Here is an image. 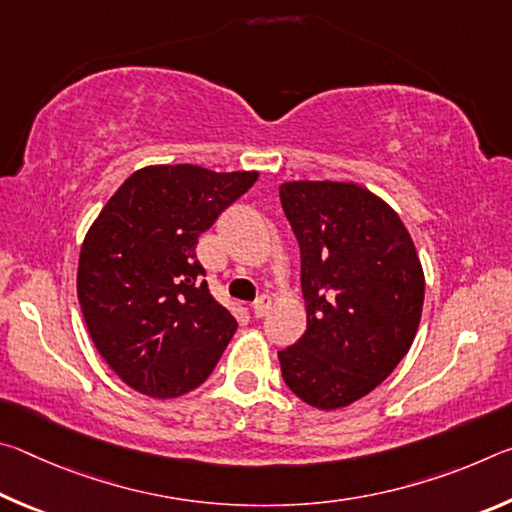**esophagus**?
I'll return each mask as SVG.
<instances>
[{
	"label": "esophagus",
	"instance_id": "obj_1",
	"mask_svg": "<svg viewBox=\"0 0 512 512\" xmlns=\"http://www.w3.org/2000/svg\"><path fill=\"white\" fill-rule=\"evenodd\" d=\"M268 307H271V300H268L266 296L257 298V300L253 302V316H255V318H264V316L268 314Z\"/></svg>",
	"mask_w": 512,
	"mask_h": 512
}]
</instances>
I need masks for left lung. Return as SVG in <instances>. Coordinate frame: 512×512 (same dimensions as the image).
I'll return each instance as SVG.
<instances>
[{"label":"left lung","mask_w":512,"mask_h":512,"mask_svg":"<svg viewBox=\"0 0 512 512\" xmlns=\"http://www.w3.org/2000/svg\"><path fill=\"white\" fill-rule=\"evenodd\" d=\"M300 246L307 329L277 352L302 402L332 411L361 400L409 352L418 332L424 273L391 207L354 183L280 185Z\"/></svg>","instance_id":"8db88e82"}]
</instances>
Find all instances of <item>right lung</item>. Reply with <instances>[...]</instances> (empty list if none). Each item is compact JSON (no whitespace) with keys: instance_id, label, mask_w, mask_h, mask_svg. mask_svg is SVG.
Segmentation results:
<instances>
[{"instance_id":"right-lung-1","label":"right lung","mask_w":512,"mask_h":512,"mask_svg":"<svg viewBox=\"0 0 512 512\" xmlns=\"http://www.w3.org/2000/svg\"><path fill=\"white\" fill-rule=\"evenodd\" d=\"M257 176L194 164L144 167L85 235L76 275L85 325L135 391L160 400L189 393L237 332L235 316L207 287L196 244Z\"/></svg>"}]
</instances>
